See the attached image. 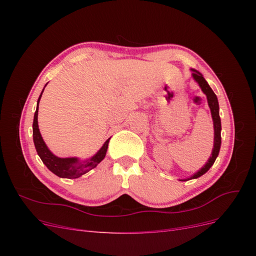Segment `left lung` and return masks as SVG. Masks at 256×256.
Returning <instances> with one entry per match:
<instances>
[{
  "label": "left lung",
  "instance_id": "8db88e82",
  "mask_svg": "<svg viewBox=\"0 0 256 256\" xmlns=\"http://www.w3.org/2000/svg\"><path fill=\"white\" fill-rule=\"evenodd\" d=\"M192 72H192L193 79H194L198 82V84L200 85V88H202L203 92L207 97L208 106H209V108H210V112H212V120H214V148H212V156L209 157L208 161L206 162V164L202 168L198 170L196 173H194L192 176H190L189 178H186V180H180L182 182H187V180H194V178H198L200 176L204 175L214 164V161H216V157H218V154H219L220 147H221V120H220V115H219L218 98H216L214 90H212L210 86H209L208 83L204 79V76H202V74L198 72V70H196V69H192Z\"/></svg>",
  "mask_w": 256,
  "mask_h": 256
}]
</instances>
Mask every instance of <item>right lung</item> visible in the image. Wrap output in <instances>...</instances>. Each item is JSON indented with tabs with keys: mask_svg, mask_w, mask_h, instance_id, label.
Listing matches in <instances>:
<instances>
[{
	"mask_svg": "<svg viewBox=\"0 0 256 256\" xmlns=\"http://www.w3.org/2000/svg\"><path fill=\"white\" fill-rule=\"evenodd\" d=\"M42 92L40 98H38L37 108H36V112L34 114V122H33V140H34L36 152L38 154V156L40 157L42 161L44 162V164L47 166L53 174H56V176L62 178H69V180H72V178H78L83 174L90 172V170L96 168L100 162L104 159L110 138H108V140L104 142V144L102 145V148L96 152V154H94L92 158L85 161H80L78 158L56 157V154H53L50 152L47 145H46L44 141L42 140V136L40 134V128H38V120H37L38 106H40V100L42 98Z\"/></svg>",
	"mask_w": 256,
	"mask_h": 256,
	"instance_id": "add662e5",
	"label": "right lung"
}]
</instances>
